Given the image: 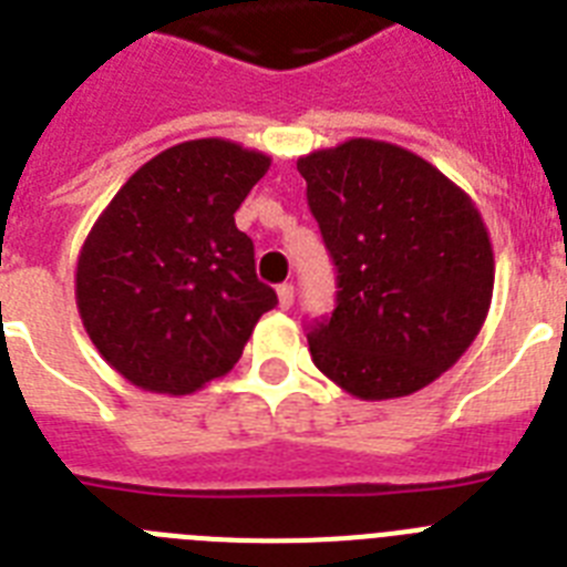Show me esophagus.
Instances as JSON below:
<instances>
[{
    "label": "esophagus",
    "mask_w": 567,
    "mask_h": 567,
    "mask_svg": "<svg viewBox=\"0 0 567 567\" xmlns=\"http://www.w3.org/2000/svg\"><path fill=\"white\" fill-rule=\"evenodd\" d=\"M292 301H295L292 284H280V287H278V307L289 309V307H292Z\"/></svg>",
    "instance_id": "1"
}]
</instances>
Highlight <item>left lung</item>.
Wrapping results in <instances>:
<instances>
[{
  "instance_id": "8db88e82",
  "label": "left lung",
  "mask_w": 567,
  "mask_h": 567,
  "mask_svg": "<svg viewBox=\"0 0 567 567\" xmlns=\"http://www.w3.org/2000/svg\"><path fill=\"white\" fill-rule=\"evenodd\" d=\"M338 269L330 321L309 327L318 370L361 401L410 395L456 364L493 298L476 203L419 154L347 140L298 159Z\"/></svg>"
}]
</instances>
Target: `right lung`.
<instances>
[{
    "instance_id": "obj_1",
    "label": "right lung",
    "mask_w": 567,
    "mask_h": 567,
    "mask_svg": "<svg viewBox=\"0 0 567 567\" xmlns=\"http://www.w3.org/2000/svg\"><path fill=\"white\" fill-rule=\"evenodd\" d=\"M272 157L203 137L159 152L96 217L76 258V309L125 381L192 395L244 355L278 303L235 212Z\"/></svg>"
}]
</instances>
